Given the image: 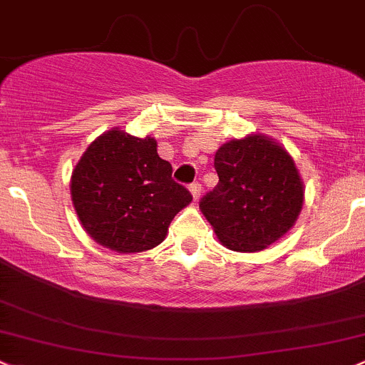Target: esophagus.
I'll list each match as a JSON object with an SVG mask.
<instances>
[{"instance_id":"1","label":"esophagus","mask_w":365,"mask_h":365,"mask_svg":"<svg viewBox=\"0 0 365 365\" xmlns=\"http://www.w3.org/2000/svg\"><path fill=\"white\" fill-rule=\"evenodd\" d=\"M200 184L198 182H193V184H190V193H191V197H193V200L197 202L198 198H200Z\"/></svg>"}]
</instances>
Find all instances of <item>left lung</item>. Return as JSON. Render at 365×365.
Listing matches in <instances>:
<instances>
[{"mask_svg": "<svg viewBox=\"0 0 365 365\" xmlns=\"http://www.w3.org/2000/svg\"><path fill=\"white\" fill-rule=\"evenodd\" d=\"M220 182L200 210L225 247L258 253L292 230L304 205L294 158L277 140L251 133L221 145L214 156Z\"/></svg>", "mask_w": 365, "mask_h": 365, "instance_id": "1", "label": "left lung"}]
</instances>
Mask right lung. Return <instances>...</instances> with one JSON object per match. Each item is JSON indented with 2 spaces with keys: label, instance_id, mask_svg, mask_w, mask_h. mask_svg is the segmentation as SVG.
Instances as JSON below:
<instances>
[{
  "label": "right lung",
  "instance_id": "1",
  "mask_svg": "<svg viewBox=\"0 0 365 365\" xmlns=\"http://www.w3.org/2000/svg\"><path fill=\"white\" fill-rule=\"evenodd\" d=\"M155 137L121 128L101 133L71 170L70 193L82 228L115 253H142L167 237L170 221L191 195L172 179Z\"/></svg>",
  "mask_w": 365,
  "mask_h": 365
}]
</instances>
